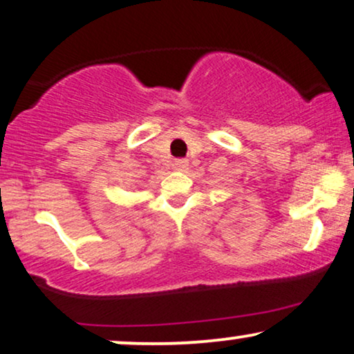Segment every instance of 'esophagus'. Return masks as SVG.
<instances>
[{
	"label": "esophagus",
	"mask_w": 354,
	"mask_h": 354,
	"mask_svg": "<svg viewBox=\"0 0 354 354\" xmlns=\"http://www.w3.org/2000/svg\"><path fill=\"white\" fill-rule=\"evenodd\" d=\"M187 167H188L187 159L180 158V159H176V161H174V169H176V171H185Z\"/></svg>",
	"instance_id": "obj_1"
}]
</instances>
